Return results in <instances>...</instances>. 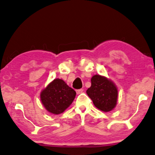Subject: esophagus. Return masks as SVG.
<instances>
[{"mask_svg": "<svg viewBox=\"0 0 155 155\" xmlns=\"http://www.w3.org/2000/svg\"><path fill=\"white\" fill-rule=\"evenodd\" d=\"M83 92H84V89H78V90H77V93L78 95V94H81V93H82Z\"/></svg>", "mask_w": 155, "mask_h": 155, "instance_id": "esophagus-1", "label": "esophagus"}]
</instances>
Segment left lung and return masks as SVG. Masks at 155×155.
I'll use <instances>...</instances> for the list:
<instances>
[{
	"label": "left lung",
	"mask_w": 155,
	"mask_h": 155,
	"mask_svg": "<svg viewBox=\"0 0 155 155\" xmlns=\"http://www.w3.org/2000/svg\"><path fill=\"white\" fill-rule=\"evenodd\" d=\"M86 93L94 105L102 112H110L116 107L118 90L114 83L103 76L95 74L91 78V86Z\"/></svg>",
	"instance_id": "8db88e82"
}]
</instances>
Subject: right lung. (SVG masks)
<instances>
[{
  "instance_id": "obj_1",
  "label": "right lung",
  "mask_w": 155,
  "mask_h": 155,
  "mask_svg": "<svg viewBox=\"0 0 155 155\" xmlns=\"http://www.w3.org/2000/svg\"><path fill=\"white\" fill-rule=\"evenodd\" d=\"M76 94V91L62 79L55 78L42 90L40 97L48 112L53 114H60L70 106Z\"/></svg>"
}]
</instances>
